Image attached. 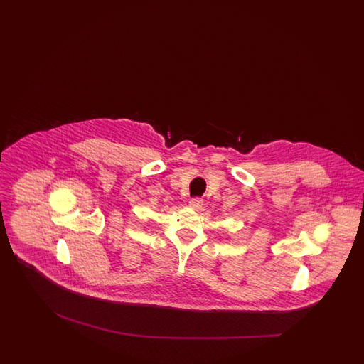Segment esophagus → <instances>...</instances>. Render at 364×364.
Returning <instances> with one entry per match:
<instances>
[{"mask_svg": "<svg viewBox=\"0 0 364 364\" xmlns=\"http://www.w3.org/2000/svg\"><path fill=\"white\" fill-rule=\"evenodd\" d=\"M188 204H190V207H191L193 209H195V210H200V209L203 208V205H204V204H203V200L199 199V198L191 199Z\"/></svg>", "mask_w": 364, "mask_h": 364, "instance_id": "34e87169", "label": "esophagus"}]
</instances>
